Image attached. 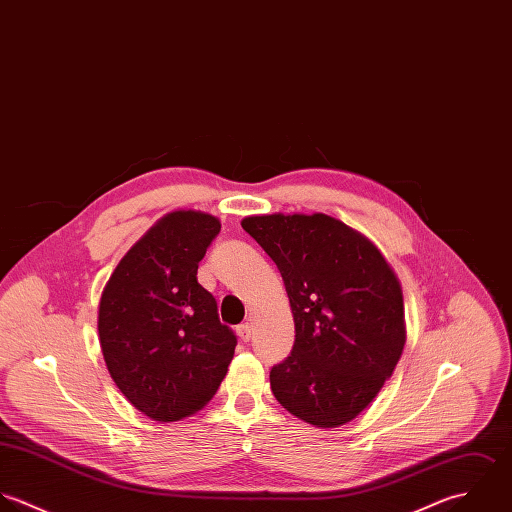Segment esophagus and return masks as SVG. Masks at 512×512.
Returning a JSON list of instances; mask_svg holds the SVG:
<instances>
[{
    "label": "esophagus",
    "mask_w": 512,
    "mask_h": 512,
    "mask_svg": "<svg viewBox=\"0 0 512 512\" xmlns=\"http://www.w3.org/2000/svg\"><path fill=\"white\" fill-rule=\"evenodd\" d=\"M236 332H238L240 340L248 341L252 338V334H254V328H252V324H248V322H246V324H240Z\"/></svg>",
    "instance_id": "34e87169"
}]
</instances>
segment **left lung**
<instances>
[{"label":"left lung","instance_id":"8db88e82","mask_svg":"<svg viewBox=\"0 0 512 512\" xmlns=\"http://www.w3.org/2000/svg\"><path fill=\"white\" fill-rule=\"evenodd\" d=\"M242 228L278 266L294 314L292 353L270 371L274 397L310 425L349 423L403 353L395 272L373 242L322 212L246 216Z\"/></svg>","mask_w":512,"mask_h":512}]
</instances>
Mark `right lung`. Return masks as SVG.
Instances as JSON below:
<instances>
[{
	"label": "right lung",
	"instance_id": "add662e5",
	"mask_svg": "<svg viewBox=\"0 0 512 512\" xmlns=\"http://www.w3.org/2000/svg\"><path fill=\"white\" fill-rule=\"evenodd\" d=\"M218 232L212 214H165L123 256L99 302V341L113 381L161 423L200 411L234 357L236 336L196 280Z\"/></svg>",
	"mask_w": 512,
	"mask_h": 512
}]
</instances>
